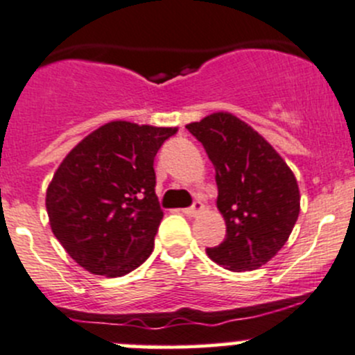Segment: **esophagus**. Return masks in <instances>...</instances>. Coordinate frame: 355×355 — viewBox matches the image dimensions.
Wrapping results in <instances>:
<instances>
[{
    "label": "esophagus",
    "instance_id": "esophagus-1",
    "mask_svg": "<svg viewBox=\"0 0 355 355\" xmlns=\"http://www.w3.org/2000/svg\"><path fill=\"white\" fill-rule=\"evenodd\" d=\"M202 209H204L202 202H194V206L187 207V209H184V214H185V216L196 218V216H198V214L202 213Z\"/></svg>",
    "mask_w": 355,
    "mask_h": 355
}]
</instances>
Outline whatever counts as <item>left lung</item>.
<instances>
[{
  "instance_id": "obj_1",
  "label": "left lung",
  "mask_w": 355,
  "mask_h": 355,
  "mask_svg": "<svg viewBox=\"0 0 355 355\" xmlns=\"http://www.w3.org/2000/svg\"><path fill=\"white\" fill-rule=\"evenodd\" d=\"M216 170V207L227 237L206 249L230 271H250L273 259L288 241L300 211L295 175L273 146L228 111L187 125Z\"/></svg>"
}]
</instances>
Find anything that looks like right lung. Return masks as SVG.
Wrapping results in <instances>:
<instances>
[{
  "label": "right lung",
  "mask_w": 355,
  "mask_h": 355,
  "mask_svg": "<svg viewBox=\"0 0 355 355\" xmlns=\"http://www.w3.org/2000/svg\"><path fill=\"white\" fill-rule=\"evenodd\" d=\"M177 130L113 120L85 135L60 163L46 209L53 234L78 266L118 278L151 256L163 220L155 157Z\"/></svg>",
  "instance_id": "right-lung-1"
}]
</instances>
